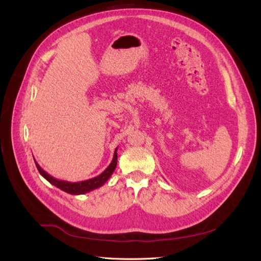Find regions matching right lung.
Wrapping results in <instances>:
<instances>
[{"instance_id": "1", "label": "right lung", "mask_w": 261, "mask_h": 261, "mask_svg": "<svg viewBox=\"0 0 261 261\" xmlns=\"http://www.w3.org/2000/svg\"><path fill=\"white\" fill-rule=\"evenodd\" d=\"M117 148L115 149V152L113 155V159L112 162L110 163L109 167L101 173L100 175L90 178V179H87V180H82V181H76V183H72V181H67V180H61L55 178L53 176H51L49 173H46L40 165L37 163V161L35 160L36 163V167L39 171V173L51 183L52 185H54L55 187H58L60 189H62L63 192L68 193V194H72V195H82V194H86V193H89L93 189H97L99 187H101L103 185L106 181L111 177L112 173L114 172L115 168H116V164H117Z\"/></svg>"}]
</instances>
